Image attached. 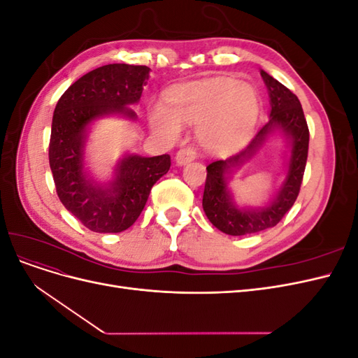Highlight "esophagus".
I'll list each match as a JSON object with an SVG mask.
<instances>
[{
    "mask_svg": "<svg viewBox=\"0 0 358 358\" xmlns=\"http://www.w3.org/2000/svg\"><path fill=\"white\" fill-rule=\"evenodd\" d=\"M196 159V150L191 148H183L180 150H178V154L175 157V161L178 166H187L188 162Z\"/></svg>",
    "mask_w": 358,
    "mask_h": 358,
    "instance_id": "obj_1",
    "label": "esophagus"
}]
</instances>
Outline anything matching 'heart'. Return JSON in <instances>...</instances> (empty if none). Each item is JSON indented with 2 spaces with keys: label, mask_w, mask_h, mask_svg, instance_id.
<instances>
[{
  "label": "heart",
  "mask_w": 358,
  "mask_h": 358,
  "mask_svg": "<svg viewBox=\"0 0 358 358\" xmlns=\"http://www.w3.org/2000/svg\"><path fill=\"white\" fill-rule=\"evenodd\" d=\"M169 107L155 104L149 122L157 133L175 138L182 124H199L201 146L215 154L236 150L252 136L259 116V96L251 85L216 78L183 85L169 95Z\"/></svg>",
  "instance_id": "heart-1"
}]
</instances>
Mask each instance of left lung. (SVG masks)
Wrapping results in <instances>:
<instances>
[{"label":"left lung","instance_id":"8db88e82","mask_svg":"<svg viewBox=\"0 0 358 358\" xmlns=\"http://www.w3.org/2000/svg\"><path fill=\"white\" fill-rule=\"evenodd\" d=\"M259 73L270 99L268 122L259 129L242 152L227 159L215 161L206 167L208 178L203 192V210L216 229L230 236L259 233L272 229L282 220L299 196L308 159L309 129L299 99L264 70ZM276 132L286 137L289 146L283 185L263 206H239L234 201L229 188L232 173L262 148L266 140Z\"/></svg>","mask_w":358,"mask_h":358}]
</instances>
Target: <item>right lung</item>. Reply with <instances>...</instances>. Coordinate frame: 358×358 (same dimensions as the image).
<instances>
[{
  "instance_id": "obj_1",
  "label": "right lung",
  "mask_w": 358,
  "mask_h": 358,
  "mask_svg": "<svg viewBox=\"0 0 358 358\" xmlns=\"http://www.w3.org/2000/svg\"><path fill=\"white\" fill-rule=\"evenodd\" d=\"M150 69L107 64L76 80L62 94L52 119L49 164L58 197L70 213L95 233H121L142 213L155 182L170 169V155L125 154L109 180H96L86 167V142L103 117L136 121L137 104Z\"/></svg>"
}]
</instances>
